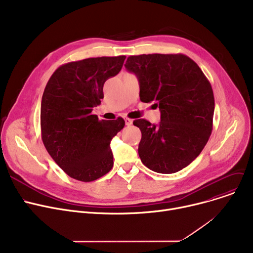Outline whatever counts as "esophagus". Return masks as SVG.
Here are the masks:
<instances>
[{
    "mask_svg": "<svg viewBox=\"0 0 253 253\" xmlns=\"http://www.w3.org/2000/svg\"><path fill=\"white\" fill-rule=\"evenodd\" d=\"M132 122H133V120H131V119H129V118H126V119H125V124H126L127 126H130V125L132 124Z\"/></svg>",
    "mask_w": 253,
    "mask_h": 253,
    "instance_id": "esophagus-1",
    "label": "esophagus"
}]
</instances>
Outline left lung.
<instances>
[{
  "label": "left lung",
  "mask_w": 253,
  "mask_h": 253,
  "mask_svg": "<svg viewBox=\"0 0 253 253\" xmlns=\"http://www.w3.org/2000/svg\"><path fill=\"white\" fill-rule=\"evenodd\" d=\"M125 68L139 81L142 102H155L159 125L133 121L141 131L138 155L158 173H175L200 155L212 132L214 96L198 64L183 54H141L127 58Z\"/></svg>",
  "instance_id": "8db88e82"
}]
</instances>
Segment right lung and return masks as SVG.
Wrapping results in <instances>:
<instances>
[{
  "label": "right lung",
  "mask_w": 253,
  "mask_h": 253,
  "mask_svg": "<svg viewBox=\"0 0 253 253\" xmlns=\"http://www.w3.org/2000/svg\"><path fill=\"white\" fill-rule=\"evenodd\" d=\"M126 56L92 57L60 65L45 87L41 103L42 140L66 174L93 181L113 168L110 147L125 126L92 115L103 98V84L121 71Z\"/></svg>",
  "instance_id": "add662e5"
}]
</instances>
